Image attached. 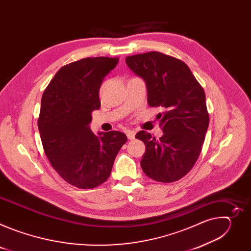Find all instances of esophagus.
<instances>
[{"mask_svg":"<svg viewBox=\"0 0 251 251\" xmlns=\"http://www.w3.org/2000/svg\"><path fill=\"white\" fill-rule=\"evenodd\" d=\"M126 135H127V137H128V139H129V140H133V139L135 138L136 132H135V131H133V130H128V131L126 132Z\"/></svg>","mask_w":251,"mask_h":251,"instance_id":"obj_1","label":"esophagus"}]
</instances>
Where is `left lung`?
<instances>
[{"mask_svg": "<svg viewBox=\"0 0 251 251\" xmlns=\"http://www.w3.org/2000/svg\"><path fill=\"white\" fill-rule=\"evenodd\" d=\"M126 63L146 82L148 104L165 110L158 114L164 133L160 139L146 131L136 134L146 146L142 170L157 182H176L201 152L209 122L203 88L184 61L162 52L127 56Z\"/></svg>", "mask_w": 251, "mask_h": 251, "instance_id": "left-lung-1", "label": "left lung"}]
</instances>
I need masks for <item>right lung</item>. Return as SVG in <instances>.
<instances>
[{
    "label": "right lung",
    "instance_id": "right-lung-1",
    "mask_svg": "<svg viewBox=\"0 0 251 251\" xmlns=\"http://www.w3.org/2000/svg\"><path fill=\"white\" fill-rule=\"evenodd\" d=\"M118 57H86L62 66L46 88L38 126L45 153L65 182L93 189L110 176L127 142L118 131L92 133L91 113L100 108L99 89Z\"/></svg>",
    "mask_w": 251,
    "mask_h": 251
}]
</instances>
